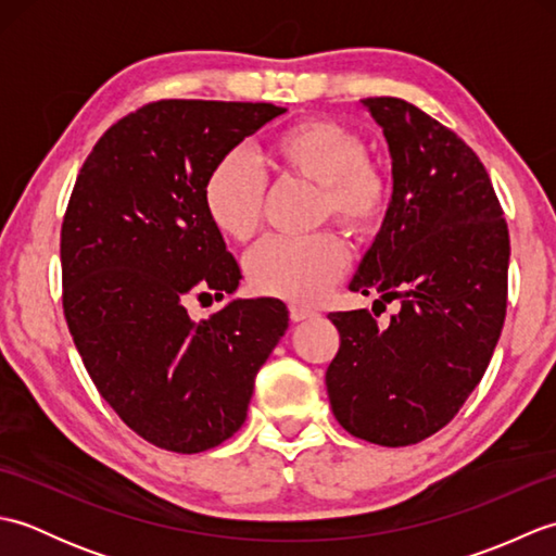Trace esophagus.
Segmentation results:
<instances>
[{
	"instance_id": "obj_1",
	"label": "esophagus",
	"mask_w": 556,
	"mask_h": 556,
	"mask_svg": "<svg viewBox=\"0 0 556 556\" xmlns=\"http://www.w3.org/2000/svg\"><path fill=\"white\" fill-rule=\"evenodd\" d=\"M289 315H291L293 323H303V320H311V317H315L317 313L311 311V308H303V305H291Z\"/></svg>"
}]
</instances>
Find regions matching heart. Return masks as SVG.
Masks as SVG:
<instances>
[{
	"label": "heart",
	"mask_w": 556,
	"mask_h": 556,
	"mask_svg": "<svg viewBox=\"0 0 556 556\" xmlns=\"http://www.w3.org/2000/svg\"><path fill=\"white\" fill-rule=\"evenodd\" d=\"M365 155L363 138L329 119L296 122L267 143L269 162L320 184V215H332L353 233L375 231L392 203L387 179ZM203 207L222 236L253 239L263 224L265 174L245 152H227L205 176ZM346 263L349 248L334 231L269 236L248 255L245 275L263 296L315 303L337 285Z\"/></svg>",
	"instance_id": "b5f03b06"
}]
</instances>
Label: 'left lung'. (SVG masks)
Segmentation results:
<instances>
[{
  "mask_svg": "<svg viewBox=\"0 0 556 556\" xmlns=\"http://www.w3.org/2000/svg\"><path fill=\"white\" fill-rule=\"evenodd\" d=\"M392 155V203L349 289L399 299L329 313L339 351L325 382L341 428L382 446L442 430L485 375L506 315L509 229L480 157L416 104L365 98ZM375 301V303H382Z\"/></svg>",
  "mask_w": 556,
  "mask_h": 556,
  "instance_id": "8db88e82",
  "label": "left lung"
}]
</instances>
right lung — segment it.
<instances>
[{"instance_id":"right-lung-1","label":"right lung","mask_w":556,"mask_h":556,"mask_svg":"<svg viewBox=\"0 0 556 556\" xmlns=\"http://www.w3.org/2000/svg\"><path fill=\"white\" fill-rule=\"evenodd\" d=\"M269 102L157 100L110 126L83 162L62 224V303L100 396L128 428L198 454L241 428L255 375L289 327L277 299H222L241 269L203 207L212 164L285 114Z\"/></svg>"}]
</instances>
